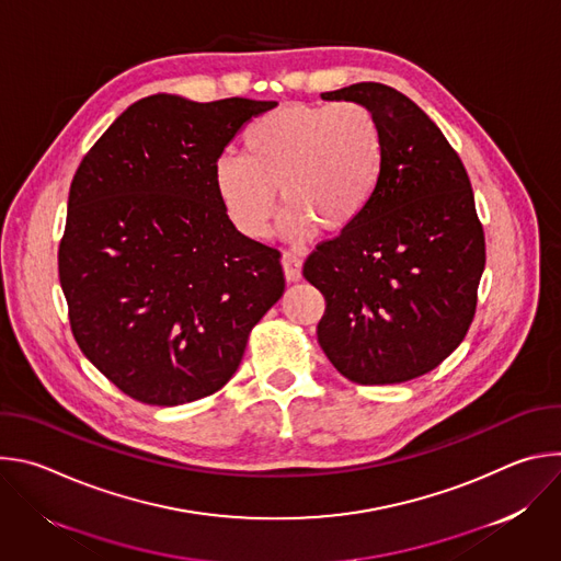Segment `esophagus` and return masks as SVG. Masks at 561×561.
Masks as SVG:
<instances>
[{"label": "esophagus", "instance_id": "1", "mask_svg": "<svg viewBox=\"0 0 561 561\" xmlns=\"http://www.w3.org/2000/svg\"><path fill=\"white\" fill-rule=\"evenodd\" d=\"M301 264H304L301 255H297V253H284L282 266H284V275H286L288 282H297V279L301 277Z\"/></svg>", "mask_w": 561, "mask_h": 561}]
</instances>
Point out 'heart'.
<instances>
[{
    "mask_svg": "<svg viewBox=\"0 0 561 561\" xmlns=\"http://www.w3.org/2000/svg\"><path fill=\"white\" fill-rule=\"evenodd\" d=\"M383 164L381 130L364 104L284 106L257 117L242 137V154H221L213 182L226 217L264 239L286 210L284 232L301 239L317 228L340 232L359 219Z\"/></svg>",
    "mask_w": 561,
    "mask_h": 561,
    "instance_id": "obj_1",
    "label": "heart"
}]
</instances>
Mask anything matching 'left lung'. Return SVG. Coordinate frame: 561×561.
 <instances>
[{
	"instance_id": "obj_1",
	"label": "left lung",
	"mask_w": 561,
	"mask_h": 561,
	"mask_svg": "<svg viewBox=\"0 0 561 561\" xmlns=\"http://www.w3.org/2000/svg\"><path fill=\"white\" fill-rule=\"evenodd\" d=\"M322 98L370 108L383 164L359 219L304 262L327 299L317 342L359 386L409 381L437 368L472 324L484 226L457 150L413 100L377 82Z\"/></svg>"
}]
</instances>
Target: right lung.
Returning a JSON list of instances; mask_svg holds the SVG:
<instances>
[{
	"mask_svg": "<svg viewBox=\"0 0 561 561\" xmlns=\"http://www.w3.org/2000/svg\"><path fill=\"white\" fill-rule=\"evenodd\" d=\"M275 106L150 95L75 171L57 253L70 331L141 404L217 392L284 293L282 253L232 226L213 182L224 146Z\"/></svg>",
	"mask_w": 561,
	"mask_h": 561,
	"instance_id": "1",
	"label": "right lung"
}]
</instances>
